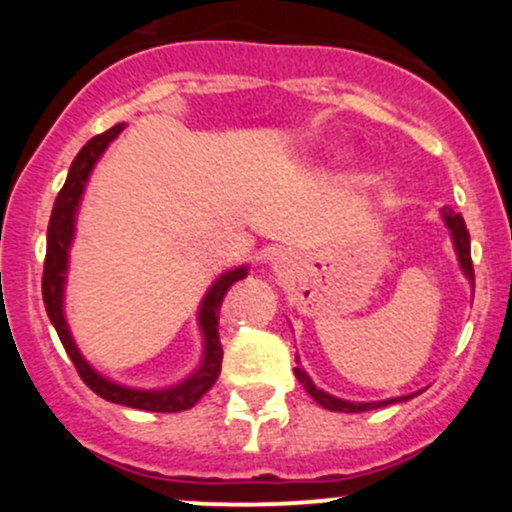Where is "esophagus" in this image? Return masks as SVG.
I'll use <instances>...</instances> for the list:
<instances>
[{"mask_svg":"<svg viewBox=\"0 0 512 512\" xmlns=\"http://www.w3.org/2000/svg\"><path fill=\"white\" fill-rule=\"evenodd\" d=\"M272 264H274V269H281V267H286V257L281 255V252H276V255L272 257Z\"/></svg>","mask_w":512,"mask_h":512,"instance_id":"1","label":"esophagus"}]
</instances>
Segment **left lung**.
Returning a JSON list of instances; mask_svg holds the SVG:
<instances>
[{
	"mask_svg": "<svg viewBox=\"0 0 512 512\" xmlns=\"http://www.w3.org/2000/svg\"><path fill=\"white\" fill-rule=\"evenodd\" d=\"M443 221H445V226L450 228V236H452V243H455V252H457V260H460L462 272L474 284L472 250H469V231H467V226H464V219H462L460 214H455V211H452L450 207H445L443 209ZM293 373H296L298 383L305 387V392H308V395L313 397L315 402L320 404V407H325V409H330V411H346V414H356V411L378 409V407H385V404L407 402V399L414 397V395L395 397V399H385V402H346V399L332 397V395H327V392H322L320 387H315V383L308 378V373H305L303 368H293ZM416 395H419V392H416Z\"/></svg>",
	"mask_w": 512,
	"mask_h": 512,
	"instance_id": "1",
	"label": "left lung"
}]
</instances>
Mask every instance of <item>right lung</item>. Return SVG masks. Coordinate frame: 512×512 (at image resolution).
Masks as SVG:
<instances>
[{"label": "right lung", "instance_id": "right-lung-1", "mask_svg": "<svg viewBox=\"0 0 512 512\" xmlns=\"http://www.w3.org/2000/svg\"><path fill=\"white\" fill-rule=\"evenodd\" d=\"M125 129V125L110 127L108 132L98 134V137L88 139L81 146V151L76 154L69 168L67 182L60 190V195L55 199V207H52L50 226H48V252H45V269H43V303L48 310L50 322L55 325L57 334H60V342L72 358L74 368L79 370L81 380L96 392L98 397L108 399L113 404H122V407L132 409H144V411H163V414H173V411H185L192 409L195 404L211 390V385L216 383L221 373V339H219V310L228 289L240 279L248 276V267L231 269V272L221 274L219 279L211 284V289L204 296L202 305H199V327L204 334V356L202 363L195 373L187 380H182L180 385L166 387V390H132V387L117 385L113 380L103 378L84 361V356L76 349L72 334H69L67 320H64V281H67V264H69V245L74 238V221H76V209H79L81 195L86 190L88 175H91L93 166H96L98 158L103 156V151L108 149V144L113 142L117 134Z\"/></svg>", "mask_w": 512, "mask_h": 512}]
</instances>
